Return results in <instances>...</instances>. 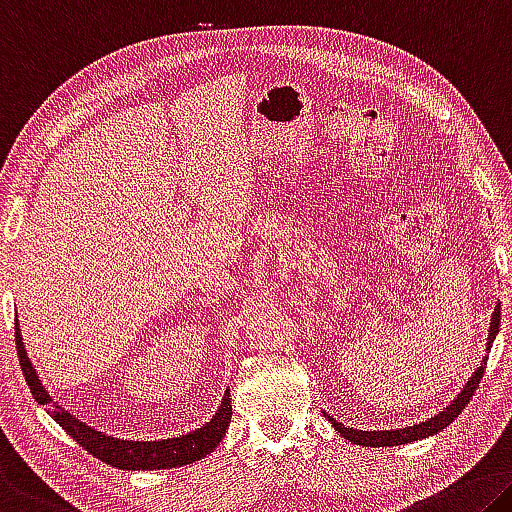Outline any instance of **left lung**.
I'll use <instances>...</instances> for the list:
<instances>
[{
	"label": "left lung",
	"instance_id": "left-lung-1",
	"mask_svg": "<svg viewBox=\"0 0 512 512\" xmlns=\"http://www.w3.org/2000/svg\"><path fill=\"white\" fill-rule=\"evenodd\" d=\"M499 321H501V305L494 307V314H492V323H490V332H488V351L492 348L494 337H497L499 332ZM485 364H488V358H483L481 367H476L474 376L467 380L465 387H462V392L453 399L446 408L440 412V415L431 417L428 421H419L415 426H405V428H394V431H358V428H346L344 424H339V421L332 419L330 415L328 421L332 426H335L337 433H342L344 440L353 442V444H362V446H399V444H408V442H417V440H424V437H431L437 435L451 424L453 419H456L462 410H465V405L472 399L476 387H478V380L483 378V369Z\"/></svg>",
	"mask_w": 512,
	"mask_h": 512
}]
</instances>
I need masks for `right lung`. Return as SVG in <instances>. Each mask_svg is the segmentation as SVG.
I'll use <instances>...</instances> for the list:
<instances>
[{
    "mask_svg": "<svg viewBox=\"0 0 512 512\" xmlns=\"http://www.w3.org/2000/svg\"><path fill=\"white\" fill-rule=\"evenodd\" d=\"M15 346H18V358L20 369L24 373V380L34 394V399L45 405V410L54 417L63 431H66L72 440L79 446L95 456L97 460L107 462L111 467L118 469H170V467H182L191 465L200 458H205L212 453L218 442H223L227 426L232 419V405H230V389H227L221 405H218L216 415L202 424L198 431H191L180 437H168V440H152V442H134V440H118V437L104 435L95 428L86 426L84 421L70 415L66 408H61L59 403H52V396L47 394V389L40 383L36 369L31 367L29 355L24 351L20 323H15Z\"/></svg>",
    "mask_w": 512,
    "mask_h": 512,
    "instance_id": "1",
    "label": "right lung"
}]
</instances>
